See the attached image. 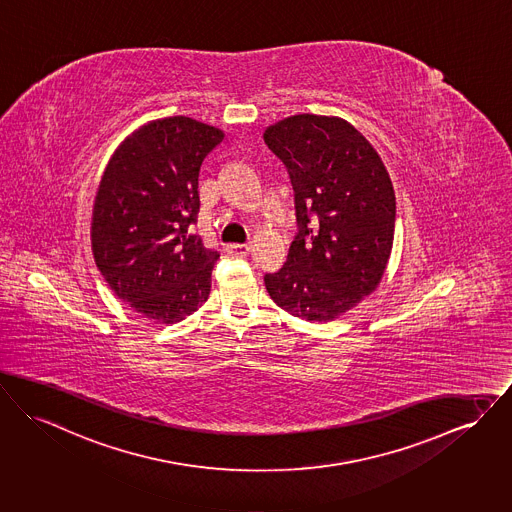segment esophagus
I'll use <instances>...</instances> for the list:
<instances>
[{"label": "esophagus", "mask_w": 512, "mask_h": 512, "mask_svg": "<svg viewBox=\"0 0 512 512\" xmlns=\"http://www.w3.org/2000/svg\"><path fill=\"white\" fill-rule=\"evenodd\" d=\"M226 251L234 257H247L251 251V245L249 243H230V245H226Z\"/></svg>", "instance_id": "obj_1"}]
</instances>
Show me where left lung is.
<instances>
[{
    "label": "left lung",
    "instance_id": "1",
    "mask_svg": "<svg viewBox=\"0 0 512 512\" xmlns=\"http://www.w3.org/2000/svg\"><path fill=\"white\" fill-rule=\"evenodd\" d=\"M294 187L298 232L282 269L265 274L272 301L327 323L369 296L387 269L396 199L383 160L340 118L300 114L265 131Z\"/></svg>",
    "mask_w": 512,
    "mask_h": 512
}]
</instances>
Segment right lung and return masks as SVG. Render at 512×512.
Segmentation results:
<instances>
[{
  "mask_svg": "<svg viewBox=\"0 0 512 512\" xmlns=\"http://www.w3.org/2000/svg\"><path fill=\"white\" fill-rule=\"evenodd\" d=\"M224 133L174 116L131 133L112 154L96 191L92 253L121 301L166 325L183 321L211 294L220 253L193 234L199 172Z\"/></svg>",
  "mask_w": 512,
  "mask_h": 512,
  "instance_id": "add662e5",
  "label": "right lung"
}]
</instances>
